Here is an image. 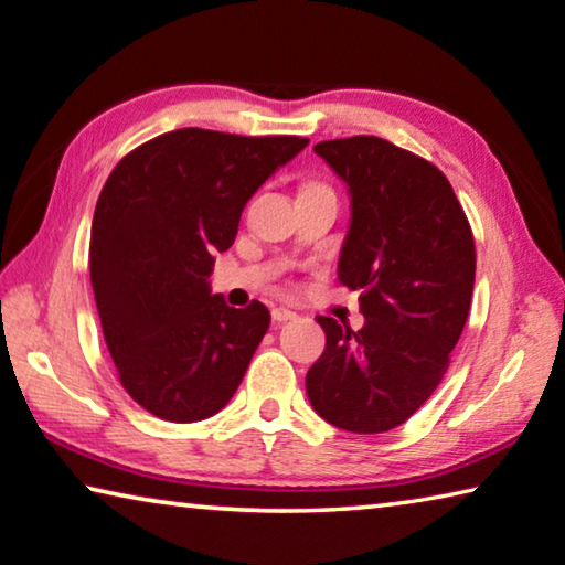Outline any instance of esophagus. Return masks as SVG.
I'll return each instance as SVG.
<instances>
[{
    "label": "esophagus",
    "instance_id": "34e87169",
    "mask_svg": "<svg viewBox=\"0 0 565 565\" xmlns=\"http://www.w3.org/2000/svg\"><path fill=\"white\" fill-rule=\"evenodd\" d=\"M294 317H297V311H291L289 307H274V309H271V319L279 321V324H281V321L294 319Z\"/></svg>",
    "mask_w": 565,
    "mask_h": 565
}]
</instances>
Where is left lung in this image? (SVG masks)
<instances>
[{
    "instance_id": "8db88e82",
    "label": "left lung",
    "mask_w": 565,
    "mask_h": 565,
    "mask_svg": "<svg viewBox=\"0 0 565 565\" xmlns=\"http://www.w3.org/2000/svg\"><path fill=\"white\" fill-rule=\"evenodd\" d=\"M352 195L339 281L360 289L364 327L317 317L324 354L311 407L347 433H387L415 415L450 366L470 315L476 241L452 185L429 160L374 136L317 142Z\"/></svg>"
}]
</instances>
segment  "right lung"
Listing matches in <instances>:
<instances>
[{
    "label": "right lung",
    "instance_id": "1",
    "mask_svg": "<svg viewBox=\"0 0 565 565\" xmlns=\"http://www.w3.org/2000/svg\"><path fill=\"white\" fill-rule=\"evenodd\" d=\"M309 138L181 128L130 150L107 178L89 234V279L125 392L168 423L228 405L271 315L211 294L258 188Z\"/></svg>",
    "mask_w": 565,
    "mask_h": 565
}]
</instances>
